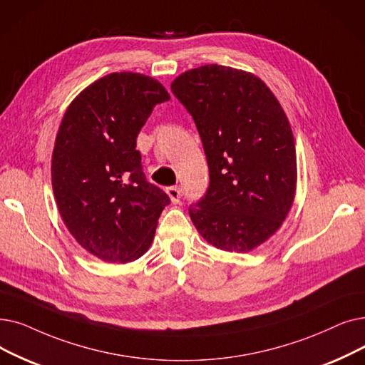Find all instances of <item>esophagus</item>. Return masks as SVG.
Masks as SVG:
<instances>
[{"label": "esophagus", "instance_id": "obj_1", "mask_svg": "<svg viewBox=\"0 0 365 365\" xmlns=\"http://www.w3.org/2000/svg\"><path fill=\"white\" fill-rule=\"evenodd\" d=\"M167 194H168L170 200H171L174 204H176V202H179L180 198H182V189L178 187V186H170V187H167Z\"/></svg>", "mask_w": 365, "mask_h": 365}]
</instances>
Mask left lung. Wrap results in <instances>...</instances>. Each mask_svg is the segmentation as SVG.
<instances>
[{"label": "left lung", "mask_w": 365, "mask_h": 365, "mask_svg": "<svg viewBox=\"0 0 365 365\" xmlns=\"http://www.w3.org/2000/svg\"><path fill=\"white\" fill-rule=\"evenodd\" d=\"M171 91L192 116L209 165V187L189 216L215 247L250 252L280 228L294 202L289 120L259 77L231 67L189 70Z\"/></svg>", "instance_id": "1"}]
</instances>
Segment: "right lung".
<instances>
[{
	"label": "right lung",
	"instance_id": "1",
	"mask_svg": "<svg viewBox=\"0 0 365 365\" xmlns=\"http://www.w3.org/2000/svg\"><path fill=\"white\" fill-rule=\"evenodd\" d=\"M165 88L140 73H112L73 100L52 155V186L66 227L106 262H131L152 245L168 195L146 180L137 135Z\"/></svg>",
	"mask_w": 365,
	"mask_h": 365
}]
</instances>
